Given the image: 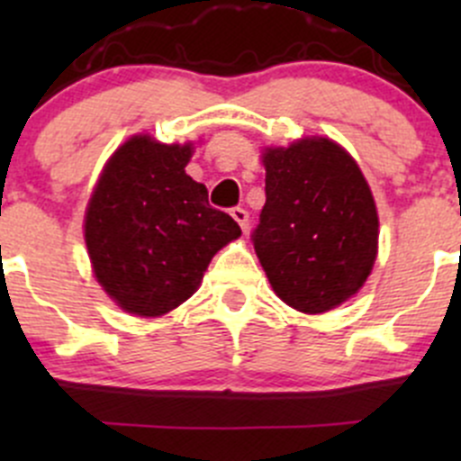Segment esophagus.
<instances>
[{"instance_id": "esophagus-1", "label": "esophagus", "mask_w": 461, "mask_h": 461, "mask_svg": "<svg viewBox=\"0 0 461 461\" xmlns=\"http://www.w3.org/2000/svg\"><path fill=\"white\" fill-rule=\"evenodd\" d=\"M231 218H234V221L240 225V230H243L245 234H248V230H249V213L245 212L243 207H234V209H231Z\"/></svg>"}]
</instances>
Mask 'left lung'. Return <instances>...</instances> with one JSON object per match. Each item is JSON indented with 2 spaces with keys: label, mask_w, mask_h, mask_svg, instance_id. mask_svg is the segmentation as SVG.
Returning a JSON list of instances; mask_svg holds the SVG:
<instances>
[{
  "label": "left lung",
  "mask_w": 461,
  "mask_h": 461,
  "mask_svg": "<svg viewBox=\"0 0 461 461\" xmlns=\"http://www.w3.org/2000/svg\"><path fill=\"white\" fill-rule=\"evenodd\" d=\"M265 207L252 234L272 290L321 314L361 290L373 272L379 218L355 158L328 138L267 147Z\"/></svg>",
  "instance_id": "8db88e82"
}]
</instances>
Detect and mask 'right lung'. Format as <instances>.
Here are the masks:
<instances>
[{"label":"right lung","instance_id":"right-lung-1","mask_svg":"<svg viewBox=\"0 0 461 461\" xmlns=\"http://www.w3.org/2000/svg\"><path fill=\"white\" fill-rule=\"evenodd\" d=\"M194 147L129 138L88 201L85 240L97 283L129 314L162 317L198 290L209 260L240 236L185 174Z\"/></svg>","mask_w":461,"mask_h":461}]
</instances>
